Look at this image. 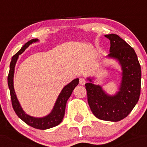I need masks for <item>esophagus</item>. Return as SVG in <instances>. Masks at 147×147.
Segmentation results:
<instances>
[{
    "label": "esophagus",
    "instance_id": "obj_1",
    "mask_svg": "<svg viewBox=\"0 0 147 147\" xmlns=\"http://www.w3.org/2000/svg\"><path fill=\"white\" fill-rule=\"evenodd\" d=\"M86 83V80L84 78H81L80 79V84H81V85H84V84Z\"/></svg>",
    "mask_w": 147,
    "mask_h": 147
}]
</instances>
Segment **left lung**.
Instances as JSON below:
<instances>
[{"label":"left lung","mask_w":147,"mask_h":147,"mask_svg":"<svg viewBox=\"0 0 147 147\" xmlns=\"http://www.w3.org/2000/svg\"><path fill=\"white\" fill-rule=\"evenodd\" d=\"M110 40V53L107 58L118 61L121 66L122 80L118 91L109 95L102 86L94 84L93 78L86 83L88 103L97 118L106 121L123 120L138 102L141 89V67L135 50L118 35H105Z\"/></svg>","instance_id":"obj_1"}]
</instances>
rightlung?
<instances>
[{"label": "right lung", "mask_w": 147, "mask_h": 147, "mask_svg": "<svg viewBox=\"0 0 147 147\" xmlns=\"http://www.w3.org/2000/svg\"><path fill=\"white\" fill-rule=\"evenodd\" d=\"M37 41H38L37 38L30 40L21 48V49L18 53L13 55L10 62V71H9L8 77H7V84H8V87L10 89L12 108L17 115L24 123L32 127L38 129H46L57 126L62 122L65 115L66 103L73 92L74 89L78 85L79 79H75L68 84L63 87L55 101L51 112L49 115L41 117V118H36V117L27 115L22 108L20 103L17 98L15 89H14V73H15V65L19 58V55L25 51V49L29 47V45L33 43H36Z\"/></svg>", "instance_id": "add662e5"}]
</instances>
